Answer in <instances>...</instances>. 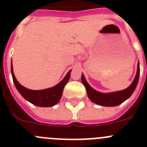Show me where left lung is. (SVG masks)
<instances>
[{"label": "left lung", "instance_id": "1", "mask_svg": "<svg viewBox=\"0 0 147 147\" xmlns=\"http://www.w3.org/2000/svg\"><path fill=\"white\" fill-rule=\"evenodd\" d=\"M140 75V67L139 62L138 63V69L136 73V77L130 85L125 90H120V91L113 92V93H103L96 91V90L92 88L89 84L85 80L84 75L82 74V82L83 85L86 88L88 98L90 101L95 104H97L101 106H106V107H115L117 105H121L131 96L136 90V86L138 82Z\"/></svg>", "mask_w": 147, "mask_h": 147}]
</instances>
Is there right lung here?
<instances>
[{"instance_id": "1", "label": "right lung", "mask_w": 147, "mask_h": 147, "mask_svg": "<svg viewBox=\"0 0 147 147\" xmlns=\"http://www.w3.org/2000/svg\"><path fill=\"white\" fill-rule=\"evenodd\" d=\"M11 72L14 84L18 92L21 94L23 98L27 100L28 102L33 104L34 105H36L38 107H52L59 102L62 97L64 87L69 80L71 70L68 71L67 75L59 84L53 88L40 90H33L28 89L25 87L22 86L15 78L14 72H13L12 64L11 65Z\"/></svg>"}]
</instances>
